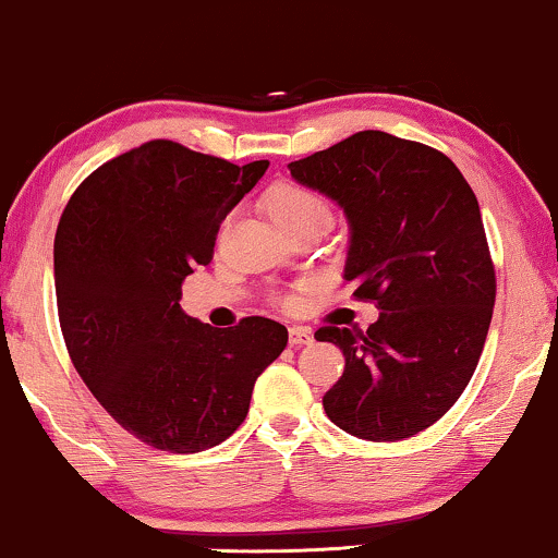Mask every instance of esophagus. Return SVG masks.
I'll list each match as a JSON object with an SVG mask.
<instances>
[{
	"instance_id": "obj_1",
	"label": "esophagus",
	"mask_w": 558,
	"mask_h": 558,
	"mask_svg": "<svg viewBox=\"0 0 558 558\" xmlns=\"http://www.w3.org/2000/svg\"><path fill=\"white\" fill-rule=\"evenodd\" d=\"M313 342V331L305 329V326H292L290 329V344L292 347H303Z\"/></svg>"
}]
</instances>
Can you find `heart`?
<instances>
[{
  "instance_id": "b5f03b06",
  "label": "heart",
  "mask_w": 558,
  "mask_h": 558,
  "mask_svg": "<svg viewBox=\"0 0 558 558\" xmlns=\"http://www.w3.org/2000/svg\"><path fill=\"white\" fill-rule=\"evenodd\" d=\"M266 214L279 229L298 225V221L313 219V216H329V206L311 190L279 182L266 193Z\"/></svg>"
}]
</instances>
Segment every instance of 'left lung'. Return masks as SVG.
Returning <instances> with one entry per match:
<instances>
[{"label": "left lung", "instance_id": "left-lung-1", "mask_svg": "<svg viewBox=\"0 0 558 558\" xmlns=\"http://www.w3.org/2000/svg\"><path fill=\"white\" fill-rule=\"evenodd\" d=\"M290 172L344 211V279L381 311L368 331H316L344 355L326 415L368 441L421 434L470 384L494 316L496 274L473 187L441 150L381 130L292 161Z\"/></svg>", "mask_w": 558, "mask_h": 558}]
</instances>
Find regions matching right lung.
<instances>
[{
	"instance_id": "add662e5",
	"label": "right lung",
	"mask_w": 558,
	"mask_h": 558,
	"mask_svg": "<svg viewBox=\"0 0 558 558\" xmlns=\"http://www.w3.org/2000/svg\"><path fill=\"white\" fill-rule=\"evenodd\" d=\"M150 141L85 177L59 219L54 287L72 365L104 410L148 447L195 454L251 408L287 329L251 316L214 329L182 313V279L211 264L219 225L264 177Z\"/></svg>"
}]
</instances>
